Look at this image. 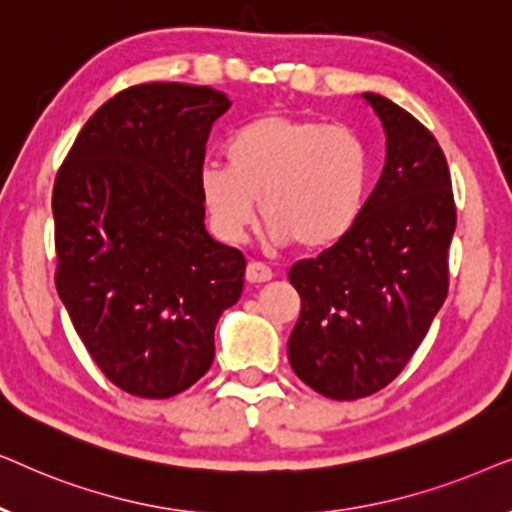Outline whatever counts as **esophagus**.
Instances as JSON below:
<instances>
[{
    "instance_id": "34e87169",
    "label": "esophagus",
    "mask_w": 512,
    "mask_h": 512,
    "mask_svg": "<svg viewBox=\"0 0 512 512\" xmlns=\"http://www.w3.org/2000/svg\"><path fill=\"white\" fill-rule=\"evenodd\" d=\"M272 279V270L261 261H249L247 265V282L249 284H265Z\"/></svg>"
}]
</instances>
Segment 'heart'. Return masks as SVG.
<instances>
[{
  "instance_id": "heart-1",
  "label": "heart",
  "mask_w": 512,
  "mask_h": 512,
  "mask_svg": "<svg viewBox=\"0 0 512 512\" xmlns=\"http://www.w3.org/2000/svg\"><path fill=\"white\" fill-rule=\"evenodd\" d=\"M226 167L200 172V195L226 240H240L256 205L272 242L305 251L338 244L359 219L368 151L356 132L312 118L268 114L228 139Z\"/></svg>"
}]
</instances>
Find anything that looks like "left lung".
<instances>
[{"label":"left lung","mask_w":512,"mask_h":512,"mask_svg":"<svg viewBox=\"0 0 512 512\" xmlns=\"http://www.w3.org/2000/svg\"><path fill=\"white\" fill-rule=\"evenodd\" d=\"M387 132V165L338 244L298 261L289 282L300 317L289 338L293 373L335 401L396 380L450 286L457 226L445 153L415 116L366 93Z\"/></svg>","instance_id":"obj_1"}]
</instances>
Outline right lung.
Segmentation results:
<instances>
[{
  "label": "right lung",
  "instance_id": "obj_1",
  "mask_svg": "<svg viewBox=\"0 0 512 512\" xmlns=\"http://www.w3.org/2000/svg\"><path fill=\"white\" fill-rule=\"evenodd\" d=\"M226 93L142 83L88 118L53 186L55 286L97 368L139 398L186 391L244 286L242 251L205 230L200 172Z\"/></svg>",
  "mask_w": 512,
  "mask_h": 512
}]
</instances>
